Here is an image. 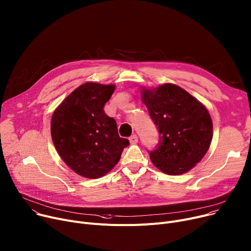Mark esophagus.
<instances>
[{"label":"esophagus","mask_w":251,"mask_h":251,"mask_svg":"<svg viewBox=\"0 0 251 251\" xmlns=\"http://www.w3.org/2000/svg\"><path fill=\"white\" fill-rule=\"evenodd\" d=\"M129 141L131 144H135L138 142V137L136 134H133L131 137H129Z\"/></svg>","instance_id":"34e87169"}]
</instances>
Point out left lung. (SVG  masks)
Instances as JSON below:
<instances>
[{
    "label": "left lung",
    "instance_id": "left-lung-1",
    "mask_svg": "<svg viewBox=\"0 0 251 251\" xmlns=\"http://www.w3.org/2000/svg\"><path fill=\"white\" fill-rule=\"evenodd\" d=\"M142 101L159 134L156 147L148 151L152 163L174 176L192 170L212 141L213 123L208 110L173 83L143 90Z\"/></svg>",
    "mask_w": 251,
    "mask_h": 251
}]
</instances>
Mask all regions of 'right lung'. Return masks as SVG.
I'll return each instance as SVG.
<instances>
[{
  "mask_svg": "<svg viewBox=\"0 0 251 251\" xmlns=\"http://www.w3.org/2000/svg\"><path fill=\"white\" fill-rule=\"evenodd\" d=\"M114 91L113 85L86 82L66 97L52 115L51 136L57 152L81 176H103L129 145L128 139L119 136L115 119L104 111Z\"/></svg>",
  "mask_w": 251,
  "mask_h": 251,
  "instance_id": "1",
  "label": "right lung"
}]
</instances>
